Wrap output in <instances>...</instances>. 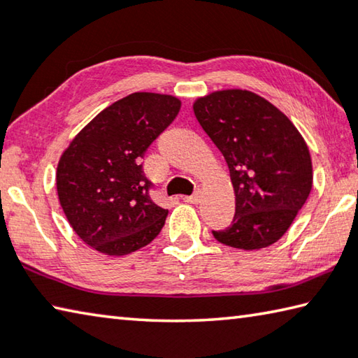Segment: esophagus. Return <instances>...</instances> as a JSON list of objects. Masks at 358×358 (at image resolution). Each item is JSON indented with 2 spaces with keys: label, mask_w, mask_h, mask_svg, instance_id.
<instances>
[{
  "label": "esophagus",
  "mask_w": 358,
  "mask_h": 358,
  "mask_svg": "<svg viewBox=\"0 0 358 358\" xmlns=\"http://www.w3.org/2000/svg\"><path fill=\"white\" fill-rule=\"evenodd\" d=\"M183 201L187 203H199L202 201V192L197 191V192H194L192 196H185Z\"/></svg>",
  "instance_id": "esophagus-1"
}]
</instances>
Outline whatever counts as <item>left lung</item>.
Listing matches in <instances>:
<instances>
[{"mask_svg": "<svg viewBox=\"0 0 358 358\" xmlns=\"http://www.w3.org/2000/svg\"><path fill=\"white\" fill-rule=\"evenodd\" d=\"M192 108L226 159L235 192L234 221L213 237L245 251L273 245L311 192L305 138L280 108L248 90L213 92Z\"/></svg>", "mask_w": 358, "mask_h": 358, "instance_id": "8db88e82", "label": "left lung"}]
</instances>
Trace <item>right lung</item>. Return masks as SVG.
Listing matches in <instances>:
<instances>
[{"instance_id": "obj_1", "label": "right lung", "mask_w": 358, "mask_h": 358, "mask_svg": "<svg viewBox=\"0 0 358 358\" xmlns=\"http://www.w3.org/2000/svg\"><path fill=\"white\" fill-rule=\"evenodd\" d=\"M180 107L171 94L132 93L96 115L63 151L59 203L78 238L93 250L126 256L161 232L169 211L151 201L142 157Z\"/></svg>"}]
</instances>
